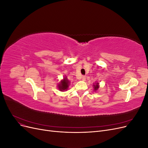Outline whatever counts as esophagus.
<instances>
[{
  "label": "esophagus",
  "mask_w": 148,
  "mask_h": 148,
  "mask_svg": "<svg viewBox=\"0 0 148 148\" xmlns=\"http://www.w3.org/2000/svg\"><path fill=\"white\" fill-rule=\"evenodd\" d=\"M82 79L83 81H86V77H85V76H83L82 77Z\"/></svg>",
  "instance_id": "34e87169"
}]
</instances>
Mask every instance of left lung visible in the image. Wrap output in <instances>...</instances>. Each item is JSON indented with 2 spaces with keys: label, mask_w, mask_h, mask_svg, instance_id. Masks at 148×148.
Instances as JSON below:
<instances>
[{
  "label": "left lung",
  "mask_w": 148,
  "mask_h": 148,
  "mask_svg": "<svg viewBox=\"0 0 148 148\" xmlns=\"http://www.w3.org/2000/svg\"><path fill=\"white\" fill-rule=\"evenodd\" d=\"M93 88L94 91L96 92L99 88V83L98 82H95V83H93Z\"/></svg>",
  "instance_id": "1"
}]
</instances>
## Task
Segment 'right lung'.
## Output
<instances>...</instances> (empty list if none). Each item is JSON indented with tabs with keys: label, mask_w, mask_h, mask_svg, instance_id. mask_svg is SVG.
Segmentation results:
<instances>
[{
	"label": "right lung",
	"mask_w": 148,
	"mask_h": 148,
	"mask_svg": "<svg viewBox=\"0 0 148 148\" xmlns=\"http://www.w3.org/2000/svg\"><path fill=\"white\" fill-rule=\"evenodd\" d=\"M70 84V82L67 79V77L65 76L64 78L61 79V81L59 83H57V88L60 91H66L69 89Z\"/></svg>",
	"instance_id": "obj_1"
}]
</instances>
